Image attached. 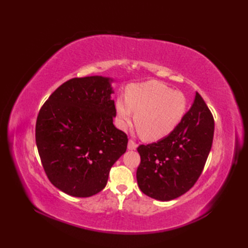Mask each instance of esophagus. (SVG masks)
Listing matches in <instances>:
<instances>
[{"label": "esophagus", "mask_w": 248, "mask_h": 248, "mask_svg": "<svg viewBox=\"0 0 248 248\" xmlns=\"http://www.w3.org/2000/svg\"><path fill=\"white\" fill-rule=\"evenodd\" d=\"M136 148H138V145H136L132 140H130L129 143H128V149L129 150H135Z\"/></svg>", "instance_id": "1"}]
</instances>
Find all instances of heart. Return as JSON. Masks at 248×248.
Instances as JSON below:
<instances>
[{
    "label": "heart",
    "mask_w": 248,
    "mask_h": 248,
    "mask_svg": "<svg viewBox=\"0 0 248 248\" xmlns=\"http://www.w3.org/2000/svg\"><path fill=\"white\" fill-rule=\"evenodd\" d=\"M186 109V99L180 92L157 81L131 84L125 91V100L115 103L116 121L120 129H127L132 121L143 139L155 141L166 138L181 123Z\"/></svg>",
    "instance_id": "obj_1"
}]
</instances>
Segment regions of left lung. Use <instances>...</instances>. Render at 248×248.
Here are the masks:
<instances>
[{"instance_id":"1","label":"left lung","mask_w":248,"mask_h":248,"mask_svg":"<svg viewBox=\"0 0 248 248\" xmlns=\"http://www.w3.org/2000/svg\"><path fill=\"white\" fill-rule=\"evenodd\" d=\"M214 119L198 93L181 123L156 143L140 145L138 184L147 196L168 202L191 188L198 180L211 150Z\"/></svg>"}]
</instances>
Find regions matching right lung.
Returning a JSON list of instances; mask_svg holds the SVG:
<instances>
[{
    "label": "right lung",
    "instance_id": "obj_1",
    "mask_svg": "<svg viewBox=\"0 0 248 248\" xmlns=\"http://www.w3.org/2000/svg\"><path fill=\"white\" fill-rule=\"evenodd\" d=\"M113 78H75L40 108L36 145L49 180L70 196L89 197L107 186L110 167L127 150V134L113 124Z\"/></svg>",
    "mask_w": 248,
    "mask_h": 248
}]
</instances>
